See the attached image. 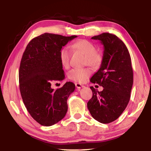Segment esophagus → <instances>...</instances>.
I'll use <instances>...</instances> for the list:
<instances>
[{
    "mask_svg": "<svg viewBox=\"0 0 151 151\" xmlns=\"http://www.w3.org/2000/svg\"><path fill=\"white\" fill-rule=\"evenodd\" d=\"M75 86H76V88H77V89H80L81 88L85 87V86L82 85L81 84H80V83H75Z\"/></svg>",
    "mask_w": 151,
    "mask_h": 151,
    "instance_id": "1",
    "label": "esophagus"
}]
</instances>
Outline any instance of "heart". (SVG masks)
Instances as JSON below:
<instances>
[{
	"mask_svg": "<svg viewBox=\"0 0 151 151\" xmlns=\"http://www.w3.org/2000/svg\"><path fill=\"white\" fill-rule=\"evenodd\" d=\"M76 50L80 51L86 56V63L93 67H97L101 65L102 57L96 52V47L91 42L86 40H79L73 45ZM70 52L68 47L62 48L59 52L60 63L63 67L67 68L70 65ZM91 74L89 68H75L71 69L68 73V77L70 80L77 83H85Z\"/></svg>",
	"mask_w": 151,
	"mask_h": 151,
	"instance_id": "1",
	"label": "heart"
}]
</instances>
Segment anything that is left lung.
<instances>
[{
	"instance_id": "1",
	"label": "left lung",
	"mask_w": 151,
	"mask_h": 151,
	"mask_svg": "<svg viewBox=\"0 0 151 151\" xmlns=\"http://www.w3.org/2000/svg\"><path fill=\"white\" fill-rule=\"evenodd\" d=\"M91 39L100 40L104 51L100 68L91 82L103 90L99 92L91 86L93 96L87 107L94 119L107 124L121 116L130 101L133 84L131 58L126 45L116 35L104 32Z\"/></svg>"
}]
</instances>
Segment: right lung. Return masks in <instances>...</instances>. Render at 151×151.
<instances>
[{"label": "right lung", "mask_w": 151, "mask_h": 151, "mask_svg": "<svg viewBox=\"0 0 151 151\" xmlns=\"http://www.w3.org/2000/svg\"><path fill=\"white\" fill-rule=\"evenodd\" d=\"M76 37L44 33L30 40L22 55L19 74L20 94L30 115L42 126L57 123L67 112V99L75 91V84L66 82L57 90L51 84L65 79L59 52Z\"/></svg>", "instance_id": "add662e5"}]
</instances>
